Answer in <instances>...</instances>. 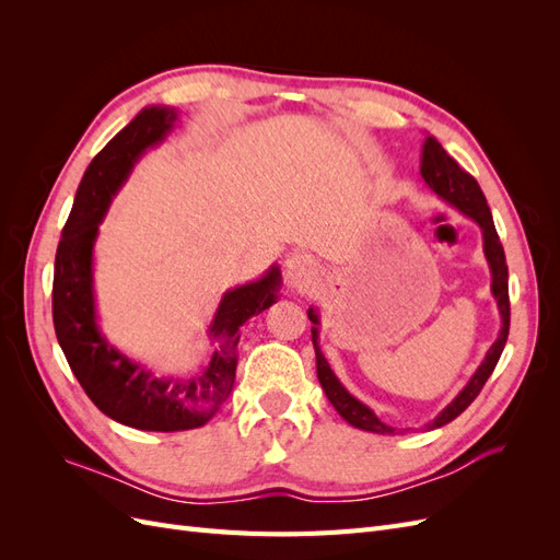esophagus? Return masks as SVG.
<instances>
[{
  "mask_svg": "<svg viewBox=\"0 0 560 560\" xmlns=\"http://www.w3.org/2000/svg\"><path fill=\"white\" fill-rule=\"evenodd\" d=\"M315 273H317V268L308 254H292V257L284 264L287 282H290L292 287H308L315 280Z\"/></svg>",
  "mask_w": 560,
  "mask_h": 560,
  "instance_id": "esophagus-1",
  "label": "esophagus"
}]
</instances>
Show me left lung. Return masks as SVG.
Returning a JSON list of instances; mask_svg holds the SVG:
<instances>
[{"instance_id":"obj_1","label":"left lung","mask_w":560,"mask_h":560,"mask_svg":"<svg viewBox=\"0 0 560 560\" xmlns=\"http://www.w3.org/2000/svg\"><path fill=\"white\" fill-rule=\"evenodd\" d=\"M420 175L439 198L446 200L448 206H453L457 212H463L465 217L471 219V222L479 224L481 235H483V254H486V261L490 268V278H493V282H490V292H493V296L498 301V311L502 317V327H500L495 343L490 346V350L486 352V358L479 364V369L474 371V376L467 381V385L460 389V393L455 395V399L446 406V409L425 425V430H436V428L446 425V422L455 420L474 399H477L481 387L486 385L488 376L493 374V369L500 360V354L506 343V336H510V270H506L504 249L498 238L493 214H490V208H488L481 186L477 184V179L467 175L463 167L446 154L444 147L439 144L432 135H428L425 144H422ZM308 319L313 322L311 334H313V348H315V360H317V381H319L322 389H325L327 399L334 404L338 416H341L346 422H350L352 428L376 432V434H397L395 428L385 425V422L374 411H371L366 404H362L358 397H352L343 387V383L336 378V374L331 371L329 362L325 360V354H322L319 343H317L319 341V329H317L319 315L315 308H308Z\"/></svg>"}]
</instances>
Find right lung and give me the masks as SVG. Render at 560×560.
I'll return each mask as SVG.
<instances>
[{
    "instance_id": "1",
    "label": "right lung",
    "mask_w": 560,
    "mask_h": 560,
    "mask_svg": "<svg viewBox=\"0 0 560 560\" xmlns=\"http://www.w3.org/2000/svg\"><path fill=\"white\" fill-rule=\"evenodd\" d=\"M175 107H144L91 161L62 229L54 270V327L72 374L100 411L121 425L147 432H179L206 425L226 401L238 366L241 327L273 306L280 268L229 290L210 322L219 348L196 376H159L116 350L97 325L93 247L114 196L147 149L161 144L177 124Z\"/></svg>"
}]
</instances>
